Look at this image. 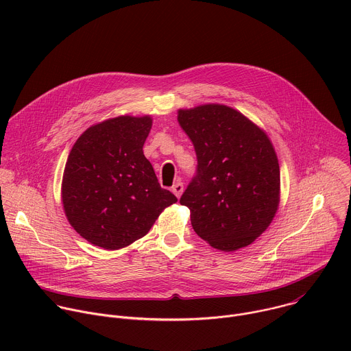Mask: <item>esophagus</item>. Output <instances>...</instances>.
Here are the masks:
<instances>
[{
	"label": "esophagus",
	"mask_w": 351,
	"mask_h": 351,
	"mask_svg": "<svg viewBox=\"0 0 351 351\" xmlns=\"http://www.w3.org/2000/svg\"><path fill=\"white\" fill-rule=\"evenodd\" d=\"M172 191H173V194L179 198V197L182 195V193H183V183H182V182L175 183V184L172 186Z\"/></svg>",
	"instance_id": "1"
}]
</instances>
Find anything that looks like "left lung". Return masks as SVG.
I'll return each instance as SVG.
<instances>
[{
  "label": "left lung",
  "instance_id": "8db88e82",
  "mask_svg": "<svg viewBox=\"0 0 351 351\" xmlns=\"http://www.w3.org/2000/svg\"><path fill=\"white\" fill-rule=\"evenodd\" d=\"M197 173L180 197L194 232L222 252L252 244L271 225L280 171L268 134L237 110L204 104L178 111Z\"/></svg>",
  "mask_w": 351,
  "mask_h": 351
}]
</instances>
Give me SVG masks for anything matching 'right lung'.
<instances>
[{
  "label": "right lung",
  "instance_id": "right-lung-1",
  "mask_svg": "<svg viewBox=\"0 0 351 351\" xmlns=\"http://www.w3.org/2000/svg\"><path fill=\"white\" fill-rule=\"evenodd\" d=\"M149 115H122L86 129L65 164L61 197L72 228L106 250L123 248L148 233L178 198L160 186L143 145Z\"/></svg>",
  "mask_w": 351,
  "mask_h": 351
}]
</instances>
